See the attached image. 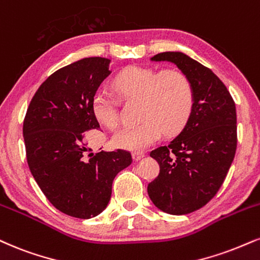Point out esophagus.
Listing matches in <instances>:
<instances>
[{
	"mask_svg": "<svg viewBox=\"0 0 260 260\" xmlns=\"http://www.w3.org/2000/svg\"><path fill=\"white\" fill-rule=\"evenodd\" d=\"M132 157L134 161H140L143 157H145V154H144V152H140V151H134L132 154Z\"/></svg>",
	"mask_w": 260,
	"mask_h": 260,
	"instance_id": "1",
	"label": "esophagus"
}]
</instances>
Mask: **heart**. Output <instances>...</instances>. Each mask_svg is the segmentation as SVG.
Here are the masks:
<instances>
[{
    "instance_id": "1",
    "label": "heart",
    "mask_w": 260,
    "mask_h": 260,
    "mask_svg": "<svg viewBox=\"0 0 260 260\" xmlns=\"http://www.w3.org/2000/svg\"><path fill=\"white\" fill-rule=\"evenodd\" d=\"M112 86L126 98H142L139 118L134 126L122 127L114 133L115 148L140 151L160 138L162 131L174 134L185 124L192 109L191 83L177 70L128 67L117 74ZM92 112L100 124L115 128L118 124L117 103L112 96L98 92L92 99Z\"/></svg>"
}]
</instances>
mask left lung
Masks as SVG:
<instances>
[{
    "label": "left lung",
    "mask_w": 260,
    "mask_h": 260,
    "mask_svg": "<svg viewBox=\"0 0 260 260\" xmlns=\"http://www.w3.org/2000/svg\"><path fill=\"white\" fill-rule=\"evenodd\" d=\"M150 60L177 65L191 83L193 103L181 132L150 152L160 173L148 185L149 198L165 213H191L214 198L233 164L236 106L219 77L189 55L164 52Z\"/></svg>",
    "instance_id": "obj_1"
}]
</instances>
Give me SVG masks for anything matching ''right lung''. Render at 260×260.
<instances>
[{
  "label": "right lung",
  "mask_w": 260,
  "mask_h": 260,
  "mask_svg": "<svg viewBox=\"0 0 260 260\" xmlns=\"http://www.w3.org/2000/svg\"><path fill=\"white\" fill-rule=\"evenodd\" d=\"M110 59L84 58L59 69L40 86L25 115L26 160L37 185L62 213L89 219L111 198L112 181L132 164L124 150L89 154L83 132L99 128L92 99L111 71Z\"/></svg>",
  "instance_id": "1"
}]
</instances>
